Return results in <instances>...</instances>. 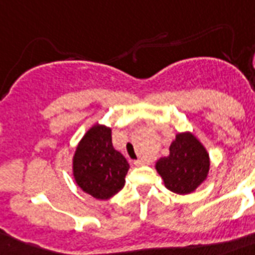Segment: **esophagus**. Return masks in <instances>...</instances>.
I'll use <instances>...</instances> for the list:
<instances>
[{
	"mask_svg": "<svg viewBox=\"0 0 255 255\" xmlns=\"http://www.w3.org/2000/svg\"><path fill=\"white\" fill-rule=\"evenodd\" d=\"M133 163L136 165V166H140V165H144V163H145V161H144V160H136Z\"/></svg>",
	"mask_w": 255,
	"mask_h": 255,
	"instance_id": "esophagus-1",
	"label": "esophagus"
}]
</instances>
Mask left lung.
Masks as SVG:
<instances>
[{
	"instance_id": "obj_1",
	"label": "left lung",
	"mask_w": 255,
	"mask_h": 255,
	"mask_svg": "<svg viewBox=\"0 0 255 255\" xmlns=\"http://www.w3.org/2000/svg\"><path fill=\"white\" fill-rule=\"evenodd\" d=\"M169 150V156L156 162L165 187L181 195L195 191L210 171V154L206 148L194 134L182 132L175 136Z\"/></svg>"
}]
</instances>
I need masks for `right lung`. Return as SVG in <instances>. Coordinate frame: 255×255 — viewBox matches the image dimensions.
Masks as SVG:
<instances>
[{"label":"right lung","instance_id":"obj_1","mask_svg":"<svg viewBox=\"0 0 255 255\" xmlns=\"http://www.w3.org/2000/svg\"><path fill=\"white\" fill-rule=\"evenodd\" d=\"M129 163L113 146L111 128L95 124L78 142L73 177L78 187L95 199L106 200L121 191Z\"/></svg>","mask_w":255,"mask_h":255}]
</instances>
